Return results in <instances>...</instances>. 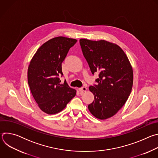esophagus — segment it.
<instances>
[{
    "label": "esophagus",
    "instance_id": "1",
    "mask_svg": "<svg viewBox=\"0 0 158 158\" xmlns=\"http://www.w3.org/2000/svg\"><path fill=\"white\" fill-rule=\"evenodd\" d=\"M79 91L81 92V93H83V92H85L87 91V88L85 87H80L79 89Z\"/></svg>",
    "mask_w": 158,
    "mask_h": 158
}]
</instances>
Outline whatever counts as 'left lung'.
<instances>
[{
	"label": "left lung",
	"instance_id": "obj_1",
	"mask_svg": "<svg viewBox=\"0 0 158 158\" xmlns=\"http://www.w3.org/2000/svg\"><path fill=\"white\" fill-rule=\"evenodd\" d=\"M79 42L92 74H99L98 84L89 87L94 100L88 109L96 118L106 119L127 101L132 87V68L124 52L115 44L85 39Z\"/></svg>",
	"mask_w": 158,
	"mask_h": 158
}]
</instances>
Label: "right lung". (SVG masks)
Segmentation results:
<instances>
[{"instance_id":"add662e5","label":"right lung","mask_w":158,"mask_h":158,"mask_svg":"<svg viewBox=\"0 0 158 158\" xmlns=\"http://www.w3.org/2000/svg\"><path fill=\"white\" fill-rule=\"evenodd\" d=\"M77 40L57 37L45 42L33 56L28 67L27 79L31 93L39 108L48 114L58 113L76 96V91L62 76V62Z\"/></svg>"}]
</instances>
